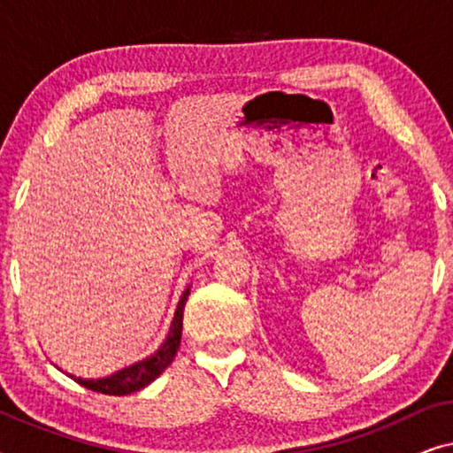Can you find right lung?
Here are the masks:
<instances>
[{
  "mask_svg": "<svg viewBox=\"0 0 453 453\" xmlns=\"http://www.w3.org/2000/svg\"><path fill=\"white\" fill-rule=\"evenodd\" d=\"M181 330L183 311L177 309L169 334H166L163 344H158L157 349L129 358V361L121 363L119 367L109 371V373H104L101 377H72L80 383V386L88 388L92 392H101L109 395H126L138 392V389L146 388L148 383H152L166 367H169L171 361L177 355L179 342H181Z\"/></svg>",
  "mask_w": 453,
  "mask_h": 453,
  "instance_id": "add662e5",
  "label": "right lung"
}]
</instances>
